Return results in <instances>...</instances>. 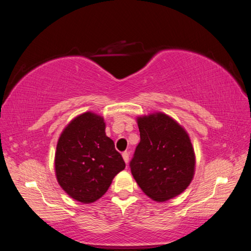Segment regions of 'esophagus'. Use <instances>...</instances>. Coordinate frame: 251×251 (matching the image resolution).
<instances>
[{
    "mask_svg": "<svg viewBox=\"0 0 251 251\" xmlns=\"http://www.w3.org/2000/svg\"><path fill=\"white\" fill-rule=\"evenodd\" d=\"M123 157H124V160L126 163L128 162V159H130V155H128L127 151H125V153H123Z\"/></svg>",
    "mask_w": 251,
    "mask_h": 251,
    "instance_id": "34e87169",
    "label": "esophagus"
}]
</instances>
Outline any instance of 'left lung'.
<instances>
[{
  "label": "left lung",
  "instance_id": "1",
  "mask_svg": "<svg viewBox=\"0 0 251 251\" xmlns=\"http://www.w3.org/2000/svg\"><path fill=\"white\" fill-rule=\"evenodd\" d=\"M140 142L130 169L143 193L165 201L189 185L195 172V153L184 128L163 113L138 118Z\"/></svg>",
  "mask_w": 251,
  "mask_h": 251
}]
</instances>
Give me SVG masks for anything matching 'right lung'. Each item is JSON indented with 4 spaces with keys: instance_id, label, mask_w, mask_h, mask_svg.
I'll use <instances>...</instances> for the list:
<instances>
[{
    "instance_id": "obj_1",
    "label": "right lung",
    "mask_w": 251,
    "mask_h": 251,
    "mask_svg": "<svg viewBox=\"0 0 251 251\" xmlns=\"http://www.w3.org/2000/svg\"><path fill=\"white\" fill-rule=\"evenodd\" d=\"M103 118L83 113L60 135L55 154L59 185L73 199L92 203L102 197L126 163L104 132Z\"/></svg>"
}]
</instances>
